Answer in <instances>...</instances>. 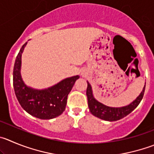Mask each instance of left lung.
Returning <instances> with one entry per match:
<instances>
[{
  "label": "left lung",
  "mask_w": 154,
  "mask_h": 154,
  "mask_svg": "<svg viewBox=\"0 0 154 154\" xmlns=\"http://www.w3.org/2000/svg\"><path fill=\"white\" fill-rule=\"evenodd\" d=\"M87 83L88 88L87 91H86V94H87L88 104L91 113L100 119L109 121V122L119 120L131 113L141 101L143 96H144V90H145V85H144L140 94L137 97L135 100H133L128 105L121 106V107H112V106H108L106 105L103 104L102 103L97 100L93 95L91 85L88 82H87Z\"/></svg>",
  "instance_id": "8db88e82"
}]
</instances>
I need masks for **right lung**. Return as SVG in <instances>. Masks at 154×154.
Instances as JSON below:
<instances>
[{
	"instance_id": "1",
	"label": "right lung",
	"mask_w": 154,
	"mask_h": 154,
	"mask_svg": "<svg viewBox=\"0 0 154 154\" xmlns=\"http://www.w3.org/2000/svg\"><path fill=\"white\" fill-rule=\"evenodd\" d=\"M27 42L23 45L15 60L14 68V88L22 107L32 116L41 119H51L63 112L67 97L79 75L63 79L57 84L45 89H36L26 85L21 76L22 54Z\"/></svg>"
}]
</instances>
